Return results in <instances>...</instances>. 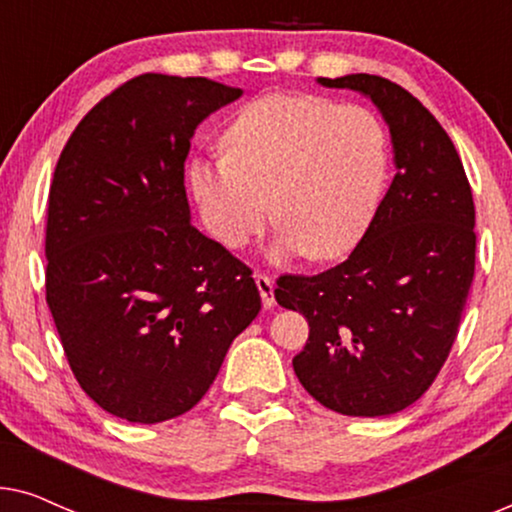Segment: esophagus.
Masks as SVG:
<instances>
[{"label": "esophagus", "instance_id": "esophagus-1", "mask_svg": "<svg viewBox=\"0 0 512 512\" xmlns=\"http://www.w3.org/2000/svg\"><path fill=\"white\" fill-rule=\"evenodd\" d=\"M256 286H258V293H261V298H263L265 310L275 307V282H272L265 272H256Z\"/></svg>", "mask_w": 512, "mask_h": 512}]
</instances>
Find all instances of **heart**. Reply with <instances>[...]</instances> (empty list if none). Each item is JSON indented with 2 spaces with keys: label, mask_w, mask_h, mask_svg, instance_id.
<instances>
[{
  "label": "heart",
  "mask_w": 512,
  "mask_h": 512,
  "mask_svg": "<svg viewBox=\"0 0 512 512\" xmlns=\"http://www.w3.org/2000/svg\"><path fill=\"white\" fill-rule=\"evenodd\" d=\"M226 153L193 158L188 186L202 223L242 249L272 216V254L345 256L368 233L389 177L382 118L363 104L275 93L247 104L221 135Z\"/></svg>",
  "instance_id": "1"
}]
</instances>
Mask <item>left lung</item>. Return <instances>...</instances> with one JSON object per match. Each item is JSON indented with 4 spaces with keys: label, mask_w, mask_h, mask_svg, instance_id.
<instances>
[{
    "label": "left lung",
    "mask_w": 512,
    "mask_h": 512,
    "mask_svg": "<svg viewBox=\"0 0 512 512\" xmlns=\"http://www.w3.org/2000/svg\"><path fill=\"white\" fill-rule=\"evenodd\" d=\"M368 95L389 123L396 177L347 261L279 275L275 298L307 319L293 370L314 401L349 417L408 408L431 387L459 333L475 272V205L452 139L398 83L319 79Z\"/></svg>",
    "instance_id": "obj_1"
}]
</instances>
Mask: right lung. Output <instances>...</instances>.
Returning a JSON list of instances; mask_svg holds the SVG:
<instances>
[{
	"instance_id": "add662e5",
	"label": "right lung",
	"mask_w": 512,
	"mask_h": 512,
	"mask_svg": "<svg viewBox=\"0 0 512 512\" xmlns=\"http://www.w3.org/2000/svg\"><path fill=\"white\" fill-rule=\"evenodd\" d=\"M240 95L139 74L81 118L55 165L46 303L76 382L128 422L191 410L261 310L251 268L193 226L184 188L198 123Z\"/></svg>"
}]
</instances>
